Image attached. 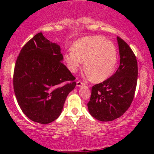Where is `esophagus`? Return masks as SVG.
Returning <instances> with one entry per match:
<instances>
[{"instance_id": "34e87169", "label": "esophagus", "mask_w": 154, "mask_h": 154, "mask_svg": "<svg viewBox=\"0 0 154 154\" xmlns=\"http://www.w3.org/2000/svg\"><path fill=\"white\" fill-rule=\"evenodd\" d=\"M85 85V83H83V82H82L81 81H78L77 83H76V86L77 87H81V85Z\"/></svg>"}]
</instances>
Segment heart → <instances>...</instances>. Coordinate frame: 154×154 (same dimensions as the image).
<instances>
[{
    "instance_id": "b5f03b06",
    "label": "heart",
    "mask_w": 154,
    "mask_h": 154,
    "mask_svg": "<svg viewBox=\"0 0 154 154\" xmlns=\"http://www.w3.org/2000/svg\"><path fill=\"white\" fill-rule=\"evenodd\" d=\"M64 60L71 72L75 73L84 62L88 77L101 82L110 77L118 62V51L114 44L100 35L84 37L75 41L72 51L64 54Z\"/></svg>"
}]
</instances>
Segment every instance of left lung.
<instances>
[{
    "label": "left lung",
    "instance_id": "1",
    "mask_svg": "<svg viewBox=\"0 0 154 154\" xmlns=\"http://www.w3.org/2000/svg\"><path fill=\"white\" fill-rule=\"evenodd\" d=\"M120 65L113 75L92 86L90 102V115L100 121H111L121 117L133 100L137 82L136 57L130 46L117 37Z\"/></svg>",
    "mask_w": 154,
    "mask_h": 154
}]
</instances>
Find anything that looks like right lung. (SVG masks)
<instances>
[{
    "label": "right lung",
    "instance_id": "right-lung-1",
    "mask_svg": "<svg viewBox=\"0 0 154 154\" xmlns=\"http://www.w3.org/2000/svg\"><path fill=\"white\" fill-rule=\"evenodd\" d=\"M60 46L37 33L21 50L13 75L14 91L22 112L41 124L54 121L74 89L75 78L62 63Z\"/></svg>",
    "mask_w": 154,
    "mask_h": 154
}]
</instances>
